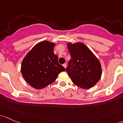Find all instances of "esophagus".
Listing matches in <instances>:
<instances>
[{"instance_id":"esophagus-1","label":"esophagus","mask_w":123,"mask_h":123,"mask_svg":"<svg viewBox=\"0 0 123 123\" xmlns=\"http://www.w3.org/2000/svg\"><path fill=\"white\" fill-rule=\"evenodd\" d=\"M63 67H64L65 68H66V67H67V64H63Z\"/></svg>"}]
</instances>
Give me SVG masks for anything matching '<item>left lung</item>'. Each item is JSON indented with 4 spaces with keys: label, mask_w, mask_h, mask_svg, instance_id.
Returning <instances> with one entry per match:
<instances>
[{
    "label": "left lung",
    "mask_w": 123,
    "mask_h": 123,
    "mask_svg": "<svg viewBox=\"0 0 123 123\" xmlns=\"http://www.w3.org/2000/svg\"><path fill=\"white\" fill-rule=\"evenodd\" d=\"M71 56L66 69L72 82L83 89L94 86L101 77L102 69L99 61L93 52L82 42L67 43Z\"/></svg>",
    "instance_id": "8db88e82"
}]
</instances>
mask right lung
Returning a JSON list of instances; mask_svg holds the SVG:
<instances>
[{
  "mask_svg": "<svg viewBox=\"0 0 123 123\" xmlns=\"http://www.w3.org/2000/svg\"><path fill=\"white\" fill-rule=\"evenodd\" d=\"M55 44L48 41L38 42L28 52L21 64L25 81L35 89H42L54 82L60 72L65 71L54 52Z\"/></svg>",
  "mask_w": 123,
  "mask_h": 123,
  "instance_id": "1",
  "label": "right lung"
}]
</instances>
